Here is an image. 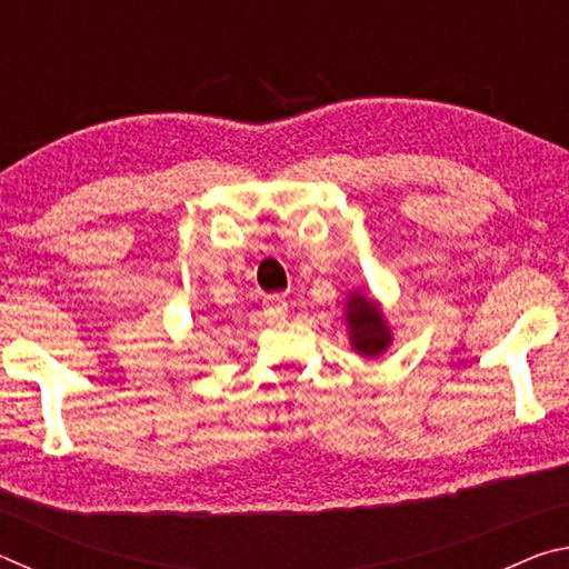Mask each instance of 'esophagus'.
<instances>
[{
	"label": "esophagus",
	"instance_id": "esophagus-1",
	"mask_svg": "<svg viewBox=\"0 0 569 569\" xmlns=\"http://www.w3.org/2000/svg\"><path fill=\"white\" fill-rule=\"evenodd\" d=\"M266 316L271 321H286V316H288V303H286V298H281V296H271L266 301Z\"/></svg>",
	"mask_w": 569,
	"mask_h": 569
}]
</instances>
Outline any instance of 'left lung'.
<instances>
[{
	"label": "left lung",
	"instance_id": "1",
	"mask_svg": "<svg viewBox=\"0 0 569 569\" xmlns=\"http://www.w3.org/2000/svg\"><path fill=\"white\" fill-rule=\"evenodd\" d=\"M343 323L351 349L361 359H379L393 343V331L381 303L363 291H351L343 306Z\"/></svg>",
	"mask_w": 569,
	"mask_h": 569
}]
</instances>
